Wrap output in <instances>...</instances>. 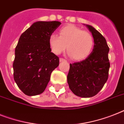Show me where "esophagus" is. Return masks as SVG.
<instances>
[{
	"label": "esophagus",
	"instance_id": "esophagus-1",
	"mask_svg": "<svg viewBox=\"0 0 124 124\" xmlns=\"http://www.w3.org/2000/svg\"><path fill=\"white\" fill-rule=\"evenodd\" d=\"M59 60H60V62H63V61H66V60H65L64 59H63V58H60V59H59Z\"/></svg>",
	"mask_w": 124,
	"mask_h": 124
}]
</instances>
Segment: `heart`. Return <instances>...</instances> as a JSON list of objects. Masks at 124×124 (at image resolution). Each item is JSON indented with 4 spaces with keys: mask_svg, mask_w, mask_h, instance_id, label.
<instances>
[{
    "mask_svg": "<svg viewBox=\"0 0 124 124\" xmlns=\"http://www.w3.org/2000/svg\"><path fill=\"white\" fill-rule=\"evenodd\" d=\"M59 36L52 34L48 43L52 51L56 55L64 52L67 46V52L72 60L85 59L93 50L94 39L90 32L73 25L62 27L59 31Z\"/></svg>",
    "mask_w": 124,
    "mask_h": 124,
    "instance_id": "obj_1",
    "label": "heart"
}]
</instances>
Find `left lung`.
Segmentation results:
<instances>
[{"instance_id":"1","label":"left lung","mask_w":124,"mask_h":124,"mask_svg":"<svg viewBox=\"0 0 124 124\" xmlns=\"http://www.w3.org/2000/svg\"><path fill=\"white\" fill-rule=\"evenodd\" d=\"M86 26L94 39L92 52L85 60L70 64L67 76L69 88L81 97H93L102 89L108 78L110 67L109 49L106 39L92 26Z\"/></svg>"}]
</instances>
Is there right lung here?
Here are the masks:
<instances>
[{
  "label": "right lung",
  "instance_id": "obj_1",
  "mask_svg": "<svg viewBox=\"0 0 124 124\" xmlns=\"http://www.w3.org/2000/svg\"><path fill=\"white\" fill-rule=\"evenodd\" d=\"M61 23L36 22L21 35L15 48L13 76L20 90L33 96L45 91L59 58L52 52L49 36Z\"/></svg>",
  "mask_w": 124,
  "mask_h": 124
}]
</instances>
